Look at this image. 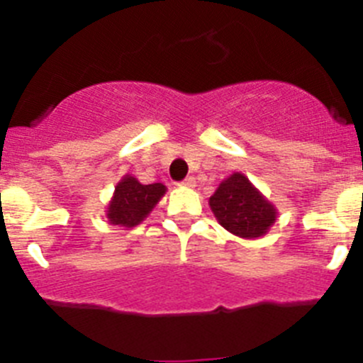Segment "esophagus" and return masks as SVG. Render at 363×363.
Returning a JSON list of instances; mask_svg holds the SVG:
<instances>
[{
	"instance_id": "1",
	"label": "esophagus",
	"mask_w": 363,
	"mask_h": 363,
	"mask_svg": "<svg viewBox=\"0 0 363 363\" xmlns=\"http://www.w3.org/2000/svg\"><path fill=\"white\" fill-rule=\"evenodd\" d=\"M182 185H185V187H194L196 185V179L192 178V176H187V178L184 179V182H179Z\"/></svg>"
}]
</instances>
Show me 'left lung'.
Segmentation results:
<instances>
[{
    "mask_svg": "<svg viewBox=\"0 0 363 363\" xmlns=\"http://www.w3.org/2000/svg\"><path fill=\"white\" fill-rule=\"evenodd\" d=\"M211 208L218 221L239 238H261L275 223V208L268 203L247 176L234 172L211 196Z\"/></svg>",
    "mask_w": 363,
    "mask_h": 363,
    "instance_id": "obj_1",
    "label": "left lung"
}]
</instances>
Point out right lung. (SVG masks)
<instances>
[{"label":"right lung","instance_id":"obj_1","mask_svg":"<svg viewBox=\"0 0 363 363\" xmlns=\"http://www.w3.org/2000/svg\"><path fill=\"white\" fill-rule=\"evenodd\" d=\"M165 194V185H142L133 176H124L115 187V196L108 208V219L113 225L136 227L152 211L158 199Z\"/></svg>","mask_w":363,"mask_h":363}]
</instances>
